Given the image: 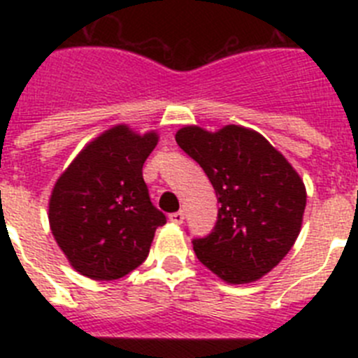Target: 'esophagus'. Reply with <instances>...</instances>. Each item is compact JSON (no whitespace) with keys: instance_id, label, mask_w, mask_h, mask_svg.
Here are the masks:
<instances>
[{"instance_id":"esophagus-1","label":"esophagus","mask_w":358,"mask_h":358,"mask_svg":"<svg viewBox=\"0 0 358 358\" xmlns=\"http://www.w3.org/2000/svg\"><path fill=\"white\" fill-rule=\"evenodd\" d=\"M169 218H170V222L182 224L185 222V211H176V213H170Z\"/></svg>"}]
</instances>
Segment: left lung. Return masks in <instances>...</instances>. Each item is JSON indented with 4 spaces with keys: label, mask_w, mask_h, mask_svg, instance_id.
Here are the masks:
<instances>
[{
    "label": "left lung",
    "mask_w": 358,
    "mask_h": 358,
    "mask_svg": "<svg viewBox=\"0 0 358 358\" xmlns=\"http://www.w3.org/2000/svg\"><path fill=\"white\" fill-rule=\"evenodd\" d=\"M176 141L201 164L220 202L213 231L194 240L199 262L233 285L260 280L301 231L303 179L260 132L242 125L217 132L186 125Z\"/></svg>",
    "instance_id": "obj_1"
}]
</instances>
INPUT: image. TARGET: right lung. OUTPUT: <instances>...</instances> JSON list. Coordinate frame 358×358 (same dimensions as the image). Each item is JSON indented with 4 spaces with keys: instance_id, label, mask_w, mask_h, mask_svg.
Here are the masks:
<instances>
[{
    "instance_id": "add662e5",
    "label": "right lung",
    "mask_w": 358,
    "mask_h": 358,
    "mask_svg": "<svg viewBox=\"0 0 358 358\" xmlns=\"http://www.w3.org/2000/svg\"><path fill=\"white\" fill-rule=\"evenodd\" d=\"M157 140L156 131L138 134L115 125L85 145L57 179L50 229L82 276L113 281L147 260L154 233L166 222L141 172Z\"/></svg>"
}]
</instances>
